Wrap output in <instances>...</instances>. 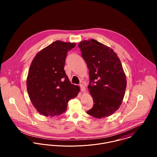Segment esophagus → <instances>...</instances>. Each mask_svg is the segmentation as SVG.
<instances>
[{
  "label": "esophagus",
  "mask_w": 157,
  "mask_h": 157,
  "mask_svg": "<svg viewBox=\"0 0 157 157\" xmlns=\"http://www.w3.org/2000/svg\"><path fill=\"white\" fill-rule=\"evenodd\" d=\"M80 90H81L82 92H85V91L86 90V89H85L84 85H82V84H80Z\"/></svg>",
  "instance_id": "obj_1"
}]
</instances>
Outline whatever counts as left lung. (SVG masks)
<instances>
[{
	"instance_id": "8db88e82",
	"label": "left lung",
	"mask_w": 157,
	"mask_h": 157,
	"mask_svg": "<svg viewBox=\"0 0 157 157\" xmlns=\"http://www.w3.org/2000/svg\"><path fill=\"white\" fill-rule=\"evenodd\" d=\"M82 56L89 69L88 90L94 101L87 111L92 117H108L120 108L126 88L122 65L112 49L94 39L78 44Z\"/></svg>"
}]
</instances>
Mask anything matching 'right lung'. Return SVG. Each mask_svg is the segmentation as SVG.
<instances>
[{
  "label": "right lung",
  "instance_id": "add662e5",
  "mask_svg": "<svg viewBox=\"0 0 157 157\" xmlns=\"http://www.w3.org/2000/svg\"><path fill=\"white\" fill-rule=\"evenodd\" d=\"M75 46L74 43L56 41L40 51L31 63L28 93L33 106L45 116L63 113L67 102L80 91L78 86L71 83L64 70L67 52Z\"/></svg>",
  "mask_w": 157,
  "mask_h": 157
}]
</instances>
